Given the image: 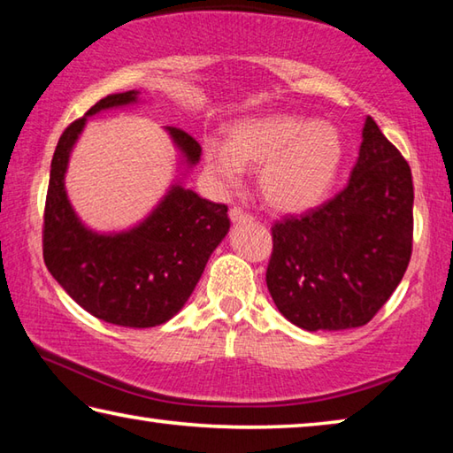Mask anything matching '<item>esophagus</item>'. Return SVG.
Segmentation results:
<instances>
[{
    "mask_svg": "<svg viewBox=\"0 0 453 453\" xmlns=\"http://www.w3.org/2000/svg\"><path fill=\"white\" fill-rule=\"evenodd\" d=\"M229 219H232V224H245V221H251V216L242 208H232L229 210Z\"/></svg>",
    "mask_w": 453,
    "mask_h": 453,
    "instance_id": "34e87169",
    "label": "esophagus"
}]
</instances>
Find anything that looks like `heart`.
<instances>
[{"mask_svg": "<svg viewBox=\"0 0 453 453\" xmlns=\"http://www.w3.org/2000/svg\"><path fill=\"white\" fill-rule=\"evenodd\" d=\"M343 137L334 124L289 113L240 119L227 143L203 142V167L213 186L227 191L242 181L245 165L259 167L257 186L270 208L300 213L324 202L340 175Z\"/></svg>", "mask_w": 453, "mask_h": 453, "instance_id": "obj_1", "label": "heart"}]
</instances>
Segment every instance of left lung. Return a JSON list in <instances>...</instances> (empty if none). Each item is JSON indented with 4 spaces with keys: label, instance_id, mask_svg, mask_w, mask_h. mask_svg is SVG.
Instances as JSON below:
<instances>
[{
    "label": "left lung",
    "instance_id": "obj_1",
    "mask_svg": "<svg viewBox=\"0 0 453 453\" xmlns=\"http://www.w3.org/2000/svg\"><path fill=\"white\" fill-rule=\"evenodd\" d=\"M265 281L275 308L308 332L365 326L408 270L413 234L410 165L372 118L348 186L272 227Z\"/></svg>",
    "mask_w": 453,
    "mask_h": 453
}]
</instances>
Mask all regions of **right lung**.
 <instances>
[{
    "label": "right lung",
    "mask_w": 453,
    "mask_h": 453,
    "mask_svg": "<svg viewBox=\"0 0 453 453\" xmlns=\"http://www.w3.org/2000/svg\"><path fill=\"white\" fill-rule=\"evenodd\" d=\"M142 91L111 94L61 134L51 159L43 216V259L56 281L83 310L107 324L156 327L189 300L210 256L229 232L227 205L199 197L175 178L156 208L121 232L83 224L65 191L72 151L88 119L142 104ZM191 170L202 148L178 127H165ZM186 175V173H181Z\"/></svg>",
    "instance_id": "obj_1"
}]
</instances>
